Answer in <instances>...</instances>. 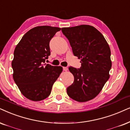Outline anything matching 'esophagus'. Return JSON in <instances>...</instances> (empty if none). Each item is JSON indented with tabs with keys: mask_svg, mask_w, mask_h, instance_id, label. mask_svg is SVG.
<instances>
[{
	"mask_svg": "<svg viewBox=\"0 0 130 130\" xmlns=\"http://www.w3.org/2000/svg\"><path fill=\"white\" fill-rule=\"evenodd\" d=\"M63 70L64 71H67L68 70V68H67V67H63Z\"/></svg>",
	"mask_w": 130,
	"mask_h": 130,
	"instance_id": "34e87169",
	"label": "esophagus"
}]
</instances>
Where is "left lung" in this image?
<instances>
[{
  "label": "left lung",
  "instance_id": "obj_1",
  "mask_svg": "<svg viewBox=\"0 0 130 130\" xmlns=\"http://www.w3.org/2000/svg\"><path fill=\"white\" fill-rule=\"evenodd\" d=\"M74 55L80 59V68L69 67L74 77L67 88L68 96L78 102L89 101L98 95L109 78L111 52L104 36L89 25L62 28Z\"/></svg>",
  "mask_w": 130,
  "mask_h": 130
}]
</instances>
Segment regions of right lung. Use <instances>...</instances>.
I'll return each mask as SVG.
<instances>
[{
    "instance_id": "add662e5",
    "label": "right lung",
    "mask_w": 130,
    "mask_h": 130,
    "mask_svg": "<svg viewBox=\"0 0 130 130\" xmlns=\"http://www.w3.org/2000/svg\"><path fill=\"white\" fill-rule=\"evenodd\" d=\"M60 28L37 26L29 30L16 46L12 61L13 78L29 100L41 101L50 95L62 67L45 63L50 55V40Z\"/></svg>"
}]
</instances>
